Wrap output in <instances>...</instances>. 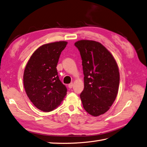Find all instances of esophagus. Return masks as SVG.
Instances as JSON below:
<instances>
[{"instance_id": "1", "label": "esophagus", "mask_w": 147, "mask_h": 147, "mask_svg": "<svg viewBox=\"0 0 147 147\" xmlns=\"http://www.w3.org/2000/svg\"><path fill=\"white\" fill-rule=\"evenodd\" d=\"M73 83H71V84H69L68 85V87L69 88V89H71V88L73 87Z\"/></svg>"}]
</instances>
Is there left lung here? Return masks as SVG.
<instances>
[{"mask_svg": "<svg viewBox=\"0 0 147 147\" xmlns=\"http://www.w3.org/2000/svg\"><path fill=\"white\" fill-rule=\"evenodd\" d=\"M82 58L84 89L80 98L84 110L93 116L106 113L116 98L119 84L118 64L98 42L80 40L74 43Z\"/></svg>", "mask_w": 147, "mask_h": 147, "instance_id": "obj_1", "label": "left lung"}]
</instances>
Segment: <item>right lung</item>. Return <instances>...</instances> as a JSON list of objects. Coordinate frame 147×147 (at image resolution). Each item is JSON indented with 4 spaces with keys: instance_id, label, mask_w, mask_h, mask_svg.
I'll return each mask as SVG.
<instances>
[{
    "instance_id": "right-lung-1",
    "label": "right lung",
    "mask_w": 147,
    "mask_h": 147,
    "mask_svg": "<svg viewBox=\"0 0 147 147\" xmlns=\"http://www.w3.org/2000/svg\"><path fill=\"white\" fill-rule=\"evenodd\" d=\"M67 44L59 41L41 45L32 54L25 67V91L34 105L42 111L55 110L66 95L67 89L59 79L56 67Z\"/></svg>"
}]
</instances>
